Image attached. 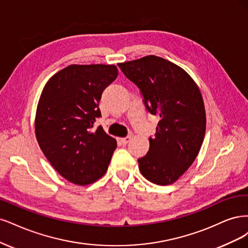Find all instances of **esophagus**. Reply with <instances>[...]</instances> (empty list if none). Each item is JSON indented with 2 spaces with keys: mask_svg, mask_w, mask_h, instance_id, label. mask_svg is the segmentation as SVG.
I'll return each instance as SVG.
<instances>
[{
  "mask_svg": "<svg viewBox=\"0 0 248 248\" xmlns=\"http://www.w3.org/2000/svg\"><path fill=\"white\" fill-rule=\"evenodd\" d=\"M130 140H131V136H127V137H124V138L121 139V143H122L123 145H125V144H127V143L130 142Z\"/></svg>",
  "mask_w": 248,
  "mask_h": 248,
  "instance_id": "obj_1",
  "label": "esophagus"
}]
</instances>
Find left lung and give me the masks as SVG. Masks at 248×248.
<instances>
[{
	"instance_id": "left-lung-1",
	"label": "left lung",
	"mask_w": 248,
	"mask_h": 248,
	"mask_svg": "<svg viewBox=\"0 0 248 248\" xmlns=\"http://www.w3.org/2000/svg\"><path fill=\"white\" fill-rule=\"evenodd\" d=\"M118 67L139 87L146 109L159 117L147 155L138 159L140 172L155 185H172L194 163L202 146L206 113L201 92L182 68L155 55Z\"/></svg>"
}]
</instances>
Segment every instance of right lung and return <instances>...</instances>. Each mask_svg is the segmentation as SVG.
<instances>
[{
	"instance_id": "right-lung-1",
	"label": "right lung",
	"mask_w": 248,
	"mask_h": 248,
	"mask_svg": "<svg viewBox=\"0 0 248 248\" xmlns=\"http://www.w3.org/2000/svg\"><path fill=\"white\" fill-rule=\"evenodd\" d=\"M118 75L114 65H70L45 84L38 102L39 146L60 175L87 186L106 173L117 143L95 119L103 91Z\"/></svg>"
}]
</instances>
